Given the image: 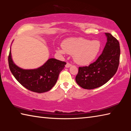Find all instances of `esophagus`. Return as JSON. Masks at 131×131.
Masks as SVG:
<instances>
[{"label": "esophagus", "mask_w": 131, "mask_h": 131, "mask_svg": "<svg viewBox=\"0 0 131 131\" xmlns=\"http://www.w3.org/2000/svg\"><path fill=\"white\" fill-rule=\"evenodd\" d=\"M71 66H72V65H71L70 63L67 62V63H66V65H65V67L68 68H69V67H70Z\"/></svg>", "instance_id": "obj_1"}]
</instances>
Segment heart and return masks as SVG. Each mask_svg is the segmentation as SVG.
Masks as SVG:
<instances>
[{
  "mask_svg": "<svg viewBox=\"0 0 131 131\" xmlns=\"http://www.w3.org/2000/svg\"><path fill=\"white\" fill-rule=\"evenodd\" d=\"M62 49L58 48L57 52L61 55L66 53L73 55L74 61L79 65H88L94 61L101 48L100 41L90 40L81 37H70L62 44Z\"/></svg>",
  "mask_w": 131,
  "mask_h": 131,
  "instance_id": "1",
  "label": "heart"
}]
</instances>
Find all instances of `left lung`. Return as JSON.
<instances>
[{"label":"left lung","instance_id":"left-lung-1","mask_svg":"<svg viewBox=\"0 0 131 131\" xmlns=\"http://www.w3.org/2000/svg\"><path fill=\"white\" fill-rule=\"evenodd\" d=\"M107 42L102 54L88 66L79 68L76 81L84 89L92 90L104 85L116 74L119 62L118 41L109 33H105Z\"/></svg>","mask_w":131,"mask_h":131}]
</instances>
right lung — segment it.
Wrapping results in <instances>:
<instances>
[{
    "instance_id": "1",
    "label": "right lung",
    "mask_w": 131,
    "mask_h": 131,
    "mask_svg": "<svg viewBox=\"0 0 131 131\" xmlns=\"http://www.w3.org/2000/svg\"><path fill=\"white\" fill-rule=\"evenodd\" d=\"M8 61L10 70L17 80L26 89L37 93L46 92L51 89L66 64L65 62L50 58L38 68L24 69L14 63L11 50Z\"/></svg>"
}]
</instances>
